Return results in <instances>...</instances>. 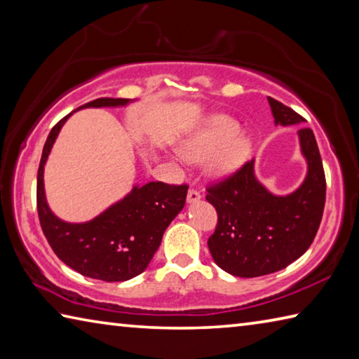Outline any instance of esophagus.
Returning a JSON list of instances; mask_svg holds the SVG:
<instances>
[{"mask_svg":"<svg viewBox=\"0 0 359 359\" xmlns=\"http://www.w3.org/2000/svg\"><path fill=\"white\" fill-rule=\"evenodd\" d=\"M199 199H201V194H199V191H196V190H188V194H187V203L188 204H194V203H198Z\"/></svg>","mask_w":359,"mask_h":359,"instance_id":"esophagus-1","label":"esophagus"}]
</instances>
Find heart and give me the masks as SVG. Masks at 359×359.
I'll return each instance as SVG.
<instances>
[{"mask_svg": "<svg viewBox=\"0 0 359 359\" xmlns=\"http://www.w3.org/2000/svg\"><path fill=\"white\" fill-rule=\"evenodd\" d=\"M252 139L239 131V125L224 115H215L193 130L180 142V156L188 161H208L209 171L215 177L231 174L250 160Z\"/></svg>", "mask_w": 359, "mask_h": 359, "instance_id": "heart-1", "label": "heart"}]
</instances>
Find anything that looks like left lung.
<instances>
[{"label":"left lung","mask_w":359,"mask_h":359,"mask_svg":"<svg viewBox=\"0 0 359 359\" xmlns=\"http://www.w3.org/2000/svg\"><path fill=\"white\" fill-rule=\"evenodd\" d=\"M276 125L304 121L293 109L267 96ZM301 154L307 175L293 193L277 196L255 175V161L208 188L205 199L218 215L215 233L208 241L215 263L236 277H259L285 269L315 239L323 217L326 179L320 150L311 128H301Z\"/></svg>","instance_id":"8db88e82"}]
</instances>
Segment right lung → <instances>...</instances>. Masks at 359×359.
<instances>
[{"instance_id":"add662e5","label":"right lung","mask_w":359,"mask_h":359,"mask_svg":"<svg viewBox=\"0 0 359 359\" xmlns=\"http://www.w3.org/2000/svg\"><path fill=\"white\" fill-rule=\"evenodd\" d=\"M128 102L123 98H98L82 107H118ZM69 115L53 126L42 149L36 190L42 233L57 257L79 274L104 282L130 280L144 272L154 258L169 223L184 209L188 187L163 182L135 185L123 199L93 220H60L46 199L44 165Z\"/></svg>"}]
</instances>
